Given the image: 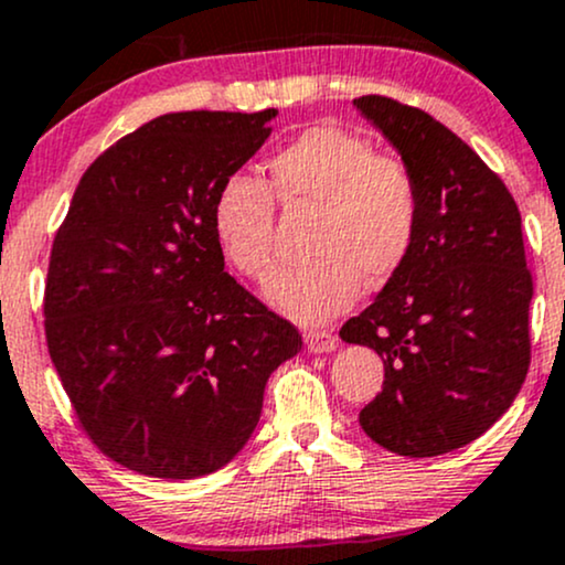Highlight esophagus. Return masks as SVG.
I'll use <instances>...</instances> for the list:
<instances>
[{"mask_svg":"<svg viewBox=\"0 0 565 565\" xmlns=\"http://www.w3.org/2000/svg\"><path fill=\"white\" fill-rule=\"evenodd\" d=\"M305 345L310 353H332L337 348V337L332 332H323V329H313V332H305Z\"/></svg>","mask_w":565,"mask_h":565,"instance_id":"34e87169","label":"esophagus"}]
</instances>
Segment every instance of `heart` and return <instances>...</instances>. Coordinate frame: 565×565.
I'll list each match as a JSON object with an SVG mask.
<instances>
[{
  "label": "heart",
  "mask_w": 565,
  "mask_h": 565,
  "mask_svg": "<svg viewBox=\"0 0 565 565\" xmlns=\"http://www.w3.org/2000/svg\"><path fill=\"white\" fill-rule=\"evenodd\" d=\"M284 206H316L313 260L281 268L263 295L287 319L316 327L355 302L361 281H385L417 242L419 185L404 161L372 153L359 135L316 125L268 159ZM257 178L233 172L212 199V233L231 268L263 278L274 265V199Z\"/></svg>",
  "instance_id": "1"
}]
</instances>
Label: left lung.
I'll return each instance as SVG.
<instances>
[{
	"label": "left lung",
	"mask_w": 565,
	"mask_h": 565,
	"mask_svg": "<svg viewBox=\"0 0 565 565\" xmlns=\"http://www.w3.org/2000/svg\"><path fill=\"white\" fill-rule=\"evenodd\" d=\"M419 185V231L406 263L340 337L385 364L359 423L382 449L438 457L483 436L529 372L521 212L481 157L449 127L393 97L353 100Z\"/></svg>",
	"instance_id": "8db88e82"
}]
</instances>
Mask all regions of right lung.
I'll return each mask as SVG.
<instances>
[{"mask_svg":"<svg viewBox=\"0 0 565 565\" xmlns=\"http://www.w3.org/2000/svg\"><path fill=\"white\" fill-rule=\"evenodd\" d=\"M276 108L164 114L82 174L50 255L44 334L93 444L188 481L252 438L265 382L302 337L225 274L220 183L270 138Z\"/></svg>","mask_w":565,"mask_h":565,"instance_id":"1","label":"right lung"}]
</instances>
